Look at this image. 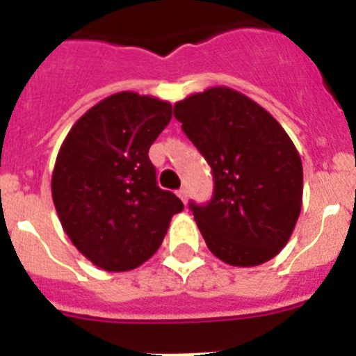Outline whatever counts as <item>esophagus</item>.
<instances>
[{"instance_id":"34e87169","label":"esophagus","mask_w":356,"mask_h":356,"mask_svg":"<svg viewBox=\"0 0 356 356\" xmlns=\"http://www.w3.org/2000/svg\"><path fill=\"white\" fill-rule=\"evenodd\" d=\"M176 194H178V197H180L184 203H187V191H185V188H180V191H178Z\"/></svg>"}]
</instances>
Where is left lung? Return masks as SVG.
I'll use <instances>...</instances> for the list:
<instances>
[{
	"instance_id": "8db88e82",
	"label": "left lung",
	"mask_w": 356,
	"mask_h": 356,
	"mask_svg": "<svg viewBox=\"0 0 356 356\" xmlns=\"http://www.w3.org/2000/svg\"><path fill=\"white\" fill-rule=\"evenodd\" d=\"M175 118L213 172L209 205L191 203L209 250L237 267L275 259L303 203V165L287 131L251 97L222 85L175 103Z\"/></svg>"
}]
</instances>
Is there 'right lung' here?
<instances>
[{"label":"right lung","instance_id":"right-lung-1","mask_svg":"<svg viewBox=\"0 0 356 356\" xmlns=\"http://www.w3.org/2000/svg\"><path fill=\"white\" fill-rule=\"evenodd\" d=\"M171 118L169 102L122 90L87 110L58 149L51 175L56 213L76 250L99 269L143 266L184 210L156 185L147 156Z\"/></svg>","mask_w":356,"mask_h":356}]
</instances>
